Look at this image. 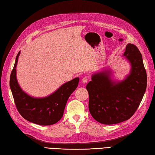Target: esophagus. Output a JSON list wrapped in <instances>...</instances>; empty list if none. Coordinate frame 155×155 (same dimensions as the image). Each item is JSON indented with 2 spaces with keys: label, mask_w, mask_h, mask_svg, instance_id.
Listing matches in <instances>:
<instances>
[{
  "label": "esophagus",
  "mask_w": 155,
  "mask_h": 155,
  "mask_svg": "<svg viewBox=\"0 0 155 155\" xmlns=\"http://www.w3.org/2000/svg\"><path fill=\"white\" fill-rule=\"evenodd\" d=\"M88 81V77H84L83 78V79H82V82H83V83H87Z\"/></svg>",
  "instance_id": "obj_1"
}]
</instances>
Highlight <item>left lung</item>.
<instances>
[{"label":"left lung","instance_id":"left-lung-1","mask_svg":"<svg viewBox=\"0 0 155 155\" xmlns=\"http://www.w3.org/2000/svg\"><path fill=\"white\" fill-rule=\"evenodd\" d=\"M124 56L132 67L126 79L114 83L107 72H102L93 75L87 85L90 113L102 124H113L129 119L139 108L145 93L147 76L139 48L133 44H128Z\"/></svg>","mask_w":155,"mask_h":155}]
</instances>
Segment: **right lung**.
Returning a JSON list of instances; mask_svg holds the SVG:
<instances>
[{
    "mask_svg": "<svg viewBox=\"0 0 155 155\" xmlns=\"http://www.w3.org/2000/svg\"><path fill=\"white\" fill-rule=\"evenodd\" d=\"M20 52L16 55L15 63L10 77V87L18 113L28 121L39 125L57 123L63 116L67 102L77 88L79 78H75L62 84L50 96L36 98L28 96L22 91L16 77V67Z\"/></svg>",
    "mask_w": 155,
    "mask_h": 155,
    "instance_id": "right-lung-1",
    "label": "right lung"
}]
</instances>
